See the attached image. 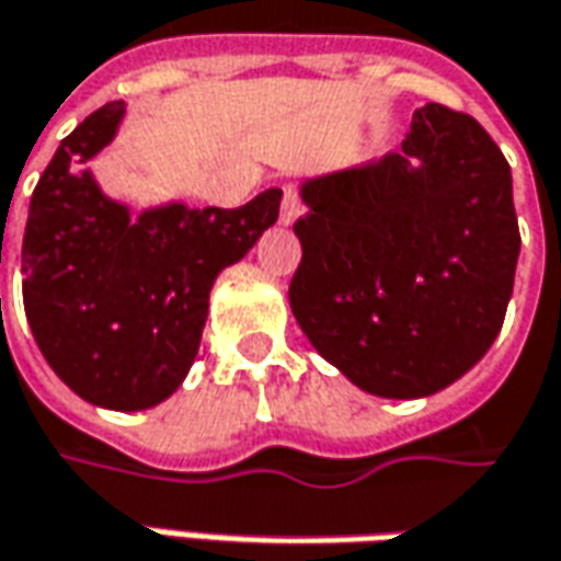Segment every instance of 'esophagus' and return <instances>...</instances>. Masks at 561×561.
I'll use <instances>...</instances> for the list:
<instances>
[{"mask_svg":"<svg viewBox=\"0 0 561 561\" xmlns=\"http://www.w3.org/2000/svg\"><path fill=\"white\" fill-rule=\"evenodd\" d=\"M300 210H304V204H300V192L295 188V185H285V188H282V207H279L282 222H295L300 217Z\"/></svg>","mask_w":561,"mask_h":561,"instance_id":"34e87169","label":"esophagus"}]
</instances>
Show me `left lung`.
Segmentation results:
<instances>
[{
    "instance_id": "8db88e82",
    "label": "left lung",
    "mask_w": 561,
    "mask_h": 561,
    "mask_svg": "<svg viewBox=\"0 0 561 561\" xmlns=\"http://www.w3.org/2000/svg\"><path fill=\"white\" fill-rule=\"evenodd\" d=\"M291 313L332 366L378 397H425L503 329L518 220L503 151L474 117L419 107L400 151L304 185Z\"/></svg>"
}]
</instances>
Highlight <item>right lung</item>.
<instances>
[{
    "instance_id": "right-lung-1",
    "label": "right lung",
    "mask_w": 561,
    "mask_h": 561,
    "mask_svg": "<svg viewBox=\"0 0 561 561\" xmlns=\"http://www.w3.org/2000/svg\"><path fill=\"white\" fill-rule=\"evenodd\" d=\"M107 102L61 139L33 188L21 248L24 310L73 394L107 410L170 397L202 344L210 285L279 217L282 188L236 210L170 204L129 220L83 170L114 139Z\"/></svg>"
}]
</instances>
